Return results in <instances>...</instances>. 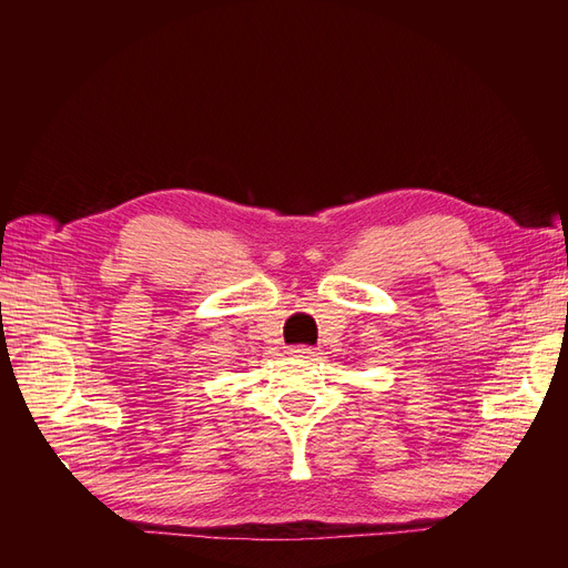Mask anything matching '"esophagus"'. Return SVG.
<instances>
[{"instance_id": "obj_1", "label": "esophagus", "mask_w": 568, "mask_h": 568, "mask_svg": "<svg viewBox=\"0 0 568 568\" xmlns=\"http://www.w3.org/2000/svg\"><path fill=\"white\" fill-rule=\"evenodd\" d=\"M288 355H294V357H315V348H311V346H291L288 348Z\"/></svg>"}]
</instances>
